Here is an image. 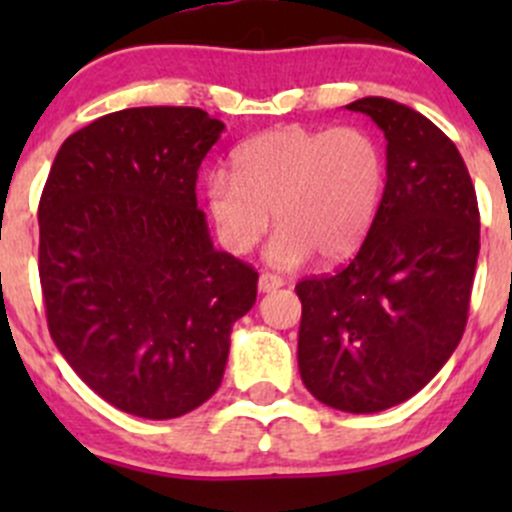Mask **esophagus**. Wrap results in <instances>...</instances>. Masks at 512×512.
I'll return each instance as SVG.
<instances>
[{
  "mask_svg": "<svg viewBox=\"0 0 512 512\" xmlns=\"http://www.w3.org/2000/svg\"><path fill=\"white\" fill-rule=\"evenodd\" d=\"M282 285H285V280L277 275H272V272H262L260 282H257L260 292H275V289H280Z\"/></svg>",
  "mask_w": 512,
  "mask_h": 512,
  "instance_id": "esophagus-1",
  "label": "esophagus"
}]
</instances>
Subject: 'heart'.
I'll return each instance as SVG.
<instances>
[{
  "label": "heart",
  "instance_id": "1",
  "mask_svg": "<svg viewBox=\"0 0 512 512\" xmlns=\"http://www.w3.org/2000/svg\"><path fill=\"white\" fill-rule=\"evenodd\" d=\"M235 178L208 180V205L223 240L247 252L267 235L272 215L280 235L270 245L277 267L352 257L384 200L389 163L384 143L366 126H280L242 143L232 156Z\"/></svg>",
  "mask_w": 512,
  "mask_h": 512
}]
</instances>
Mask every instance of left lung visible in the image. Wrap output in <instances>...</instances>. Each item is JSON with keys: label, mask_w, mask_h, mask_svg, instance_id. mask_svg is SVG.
<instances>
[{"label": "left lung", "mask_w": 512, "mask_h": 512, "mask_svg": "<svg viewBox=\"0 0 512 512\" xmlns=\"http://www.w3.org/2000/svg\"><path fill=\"white\" fill-rule=\"evenodd\" d=\"M386 138L384 200L356 257L309 277L297 361L309 394L332 409L376 414L418 394L456 352L480 250L473 180L456 143L391 98L349 103Z\"/></svg>", "instance_id": "8db88e82"}]
</instances>
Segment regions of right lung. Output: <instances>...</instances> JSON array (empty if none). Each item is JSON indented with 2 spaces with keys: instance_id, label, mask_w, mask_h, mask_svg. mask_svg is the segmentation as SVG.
I'll return each mask as SVG.
<instances>
[{
  "instance_id": "1",
  "label": "right lung",
  "mask_w": 512,
  "mask_h": 512,
  "mask_svg": "<svg viewBox=\"0 0 512 512\" xmlns=\"http://www.w3.org/2000/svg\"><path fill=\"white\" fill-rule=\"evenodd\" d=\"M225 123L123 108L71 133L39 200V280L56 349L103 401L178 418L218 391L257 272L215 250L195 180Z\"/></svg>"
}]
</instances>
